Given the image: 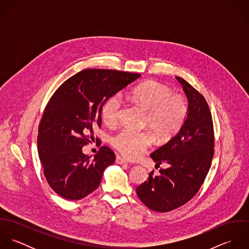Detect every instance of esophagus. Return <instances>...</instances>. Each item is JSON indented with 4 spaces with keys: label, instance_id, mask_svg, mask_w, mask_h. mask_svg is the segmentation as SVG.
Listing matches in <instances>:
<instances>
[{
    "label": "esophagus",
    "instance_id": "34e87169",
    "mask_svg": "<svg viewBox=\"0 0 249 249\" xmlns=\"http://www.w3.org/2000/svg\"><path fill=\"white\" fill-rule=\"evenodd\" d=\"M116 163L119 164V165H124V164H127V161L124 160V158H122L121 156L117 155V156H116Z\"/></svg>",
    "mask_w": 249,
    "mask_h": 249
}]
</instances>
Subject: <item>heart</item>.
<instances>
[{
	"label": "heart",
	"mask_w": 249,
	"mask_h": 249,
	"mask_svg": "<svg viewBox=\"0 0 249 249\" xmlns=\"http://www.w3.org/2000/svg\"><path fill=\"white\" fill-rule=\"evenodd\" d=\"M127 98L147 111L145 125L160 141L176 135L188 116L184 97L173 95L167 86L153 80L145 81L127 93ZM123 102L120 95L110 97L103 107V119L107 125H115L121 117ZM152 137L148 132L124 127L115 134L112 145L124 157L136 159L149 147Z\"/></svg>",
	"instance_id": "1"
}]
</instances>
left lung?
<instances>
[{
  "instance_id": "1",
  "label": "left lung",
  "mask_w": 249,
  "mask_h": 249,
  "mask_svg": "<svg viewBox=\"0 0 249 249\" xmlns=\"http://www.w3.org/2000/svg\"><path fill=\"white\" fill-rule=\"evenodd\" d=\"M188 100V116L178 133L150 154L156 165L167 163L160 175L149 174L137 187L142 203L155 212H170L191 200L200 189L212 163V116L204 97L177 76Z\"/></svg>"
}]
</instances>
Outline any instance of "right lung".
I'll return each instance as SVG.
<instances>
[{"instance_id": "1", "label": "right lung", "mask_w": 249, "mask_h": 249, "mask_svg": "<svg viewBox=\"0 0 249 249\" xmlns=\"http://www.w3.org/2000/svg\"><path fill=\"white\" fill-rule=\"evenodd\" d=\"M141 76L127 71L87 69L68 78L53 95L41 119L37 148L44 175L60 196L78 200L94 192L115 153L102 146L91 158L82 146L101 127L107 100Z\"/></svg>"}]
</instances>
